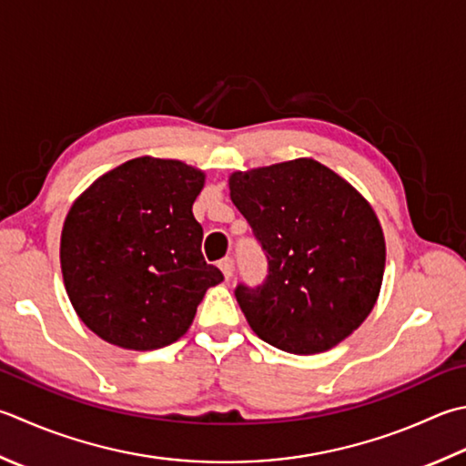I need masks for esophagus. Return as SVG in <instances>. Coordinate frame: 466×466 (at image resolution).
Segmentation results:
<instances>
[{
    "label": "esophagus",
    "mask_w": 466,
    "mask_h": 466,
    "mask_svg": "<svg viewBox=\"0 0 466 466\" xmlns=\"http://www.w3.org/2000/svg\"><path fill=\"white\" fill-rule=\"evenodd\" d=\"M218 267H220V270H222V275H224V279H226V280H230V279H232V275H234V262H232V258H230V257L222 258V260H220V264H218Z\"/></svg>",
    "instance_id": "obj_1"
}]
</instances>
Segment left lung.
Returning a JSON list of instances; mask_svg holds the SVG:
<instances>
[{
  "label": "left lung",
  "mask_w": 466,
  "mask_h": 466,
  "mask_svg": "<svg viewBox=\"0 0 466 466\" xmlns=\"http://www.w3.org/2000/svg\"><path fill=\"white\" fill-rule=\"evenodd\" d=\"M228 187L268 257L262 287L236 289L250 329L295 355L335 348L366 321L384 280L371 204L311 157L234 171Z\"/></svg>",
  "instance_id": "obj_1"
}]
</instances>
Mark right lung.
<instances>
[{
  "label": "right lung",
  "mask_w": 466,
  "mask_h": 466,
  "mask_svg": "<svg viewBox=\"0 0 466 466\" xmlns=\"http://www.w3.org/2000/svg\"><path fill=\"white\" fill-rule=\"evenodd\" d=\"M206 173L143 155L103 173L70 206L60 268L80 321L123 350L151 351L184 337L222 272L202 257L191 212Z\"/></svg>",
  "instance_id": "1"
}]
</instances>
